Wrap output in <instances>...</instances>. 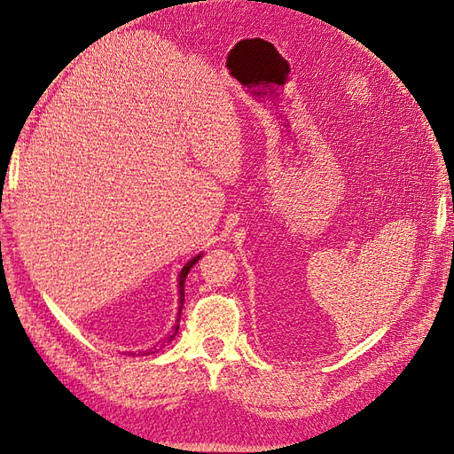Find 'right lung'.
Masks as SVG:
<instances>
[{"label":"right lung","instance_id":"obj_1","mask_svg":"<svg viewBox=\"0 0 454 454\" xmlns=\"http://www.w3.org/2000/svg\"><path fill=\"white\" fill-rule=\"evenodd\" d=\"M199 259H200V255H197V257L191 259L189 263H187V265L182 269V272H180V284H177V286H180V312H177V320H176L177 324L172 327V333H170L167 339L162 340V345H164V342H170V340L176 337L177 329H180V316H182V309H184V299H185V278H187V272L191 270V267H193ZM162 345H160V347H162ZM155 350H157V347L149 348V350H145V352H142V354H151V352H155Z\"/></svg>","mask_w":454,"mask_h":454}]
</instances>
